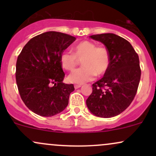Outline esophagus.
Masks as SVG:
<instances>
[{"label":"esophagus","mask_w":156,"mask_h":156,"mask_svg":"<svg viewBox=\"0 0 156 156\" xmlns=\"http://www.w3.org/2000/svg\"><path fill=\"white\" fill-rule=\"evenodd\" d=\"M80 87H81V85H80V84H78V85H75L74 86L75 89H78V88H80Z\"/></svg>","instance_id":"34e87169"}]
</instances>
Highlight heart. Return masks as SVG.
Segmentation results:
<instances>
[{
  "instance_id": "b5f03b06",
  "label": "heart",
  "mask_w": 156,
  "mask_h": 156,
  "mask_svg": "<svg viewBox=\"0 0 156 156\" xmlns=\"http://www.w3.org/2000/svg\"><path fill=\"white\" fill-rule=\"evenodd\" d=\"M80 60L82 67L76 69L67 77L68 81L82 84L98 76L105 74L110 65V54L106 48L97 46L94 42L84 40L77 44L73 53L64 51L60 55V63L64 69L71 71Z\"/></svg>"
}]
</instances>
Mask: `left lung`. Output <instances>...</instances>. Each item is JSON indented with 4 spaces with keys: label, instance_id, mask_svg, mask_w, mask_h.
<instances>
[{
    "label": "left lung",
    "instance_id": "obj_1",
    "mask_svg": "<svg viewBox=\"0 0 156 156\" xmlns=\"http://www.w3.org/2000/svg\"><path fill=\"white\" fill-rule=\"evenodd\" d=\"M89 37L106 47L110 65L103 78L92 84L87 105L97 117H115L129 106L136 94L141 78L139 55L128 41L114 34Z\"/></svg>",
    "mask_w": 156,
    "mask_h": 156
}]
</instances>
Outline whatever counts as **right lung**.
Listing matches in <instances>:
<instances>
[{"mask_svg": "<svg viewBox=\"0 0 156 156\" xmlns=\"http://www.w3.org/2000/svg\"><path fill=\"white\" fill-rule=\"evenodd\" d=\"M75 40L61 32H45L30 39L17 57V88L25 105L35 114L52 117L67 106L75 88L63 83L60 55Z\"/></svg>", "mask_w": 156, "mask_h": 156, "instance_id": "right-lung-1", "label": "right lung"}]
</instances>
